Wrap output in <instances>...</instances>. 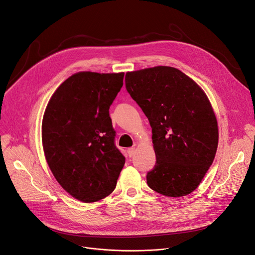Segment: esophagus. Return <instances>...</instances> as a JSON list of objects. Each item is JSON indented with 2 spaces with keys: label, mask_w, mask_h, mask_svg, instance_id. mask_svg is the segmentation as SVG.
I'll return each mask as SVG.
<instances>
[{
  "label": "esophagus",
  "mask_w": 255,
  "mask_h": 255,
  "mask_svg": "<svg viewBox=\"0 0 255 255\" xmlns=\"http://www.w3.org/2000/svg\"><path fill=\"white\" fill-rule=\"evenodd\" d=\"M127 153H128V155H129L130 157L133 156L134 153H135V148H129V149L127 150Z\"/></svg>",
  "instance_id": "34e87169"
}]
</instances>
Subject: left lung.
Segmentation results:
<instances>
[{
	"instance_id": "8db88e82",
	"label": "left lung",
	"mask_w": 255,
	"mask_h": 255,
	"mask_svg": "<svg viewBox=\"0 0 255 255\" xmlns=\"http://www.w3.org/2000/svg\"><path fill=\"white\" fill-rule=\"evenodd\" d=\"M126 88L152 128L156 164L149 187L167 197L194 192L212 165L219 142L218 122L206 94L172 66L127 72Z\"/></svg>"
}]
</instances>
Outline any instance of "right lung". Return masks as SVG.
<instances>
[{
  "label": "right lung",
  "mask_w": 255,
  "mask_h": 255,
  "mask_svg": "<svg viewBox=\"0 0 255 255\" xmlns=\"http://www.w3.org/2000/svg\"><path fill=\"white\" fill-rule=\"evenodd\" d=\"M123 79V72L76 73L57 87L43 114L41 140L49 168L62 189L84 203L112 194L125 164L109 117Z\"/></svg>",
  "instance_id": "right-lung-1"
}]
</instances>
